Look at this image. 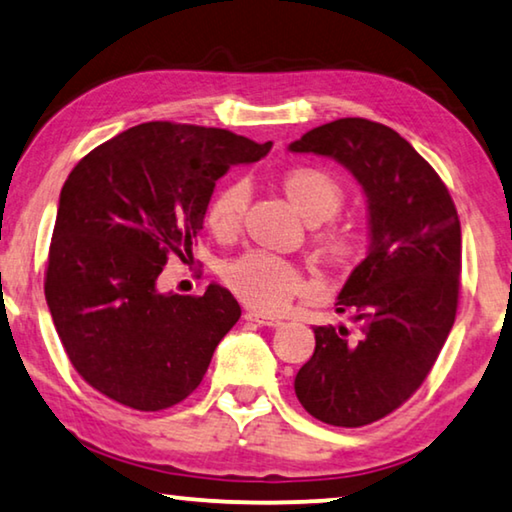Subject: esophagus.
Listing matches in <instances>:
<instances>
[{"mask_svg": "<svg viewBox=\"0 0 512 512\" xmlns=\"http://www.w3.org/2000/svg\"><path fill=\"white\" fill-rule=\"evenodd\" d=\"M245 318L256 322V325H265V327H279L281 325V318H274V316H267V313H261V311H254L249 309L245 313Z\"/></svg>", "mask_w": 512, "mask_h": 512, "instance_id": "esophagus-1", "label": "esophagus"}]
</instances>
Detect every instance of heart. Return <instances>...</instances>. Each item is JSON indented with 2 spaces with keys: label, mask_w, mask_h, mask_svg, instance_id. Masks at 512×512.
Instances as JSON below:
<instances>
[{
  "label": "heart",
  "mask_w": 512,
  "mask_h": 512,
  "mask_svg": "<svg viewBox=\"0 0 512 512\" xmlns=\"http://www.w3.org/2000/svg\"><path fill=\"white\" fill-rule=\"evenodd\" d=\"M281 190L309 224H322L336 217L343 206V190L332 176L311 167H295L281 178ZM249 203V185L231 180L212 196L208 206V226L219 240L229 242L240 233ZM318 256L334 270L350 267L359 254L355 235L348 231H325L316 235ZM226 288L251 309L279 313L304 293L302 272L281 258L265 251L249 254L226 263L222 270Z\"/></svg>",
  "instance_id": "1"
}]
</instances>
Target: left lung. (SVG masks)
Listing matches in <instances>:
<instances>
[{
    "mask_svg": "<svg viewBox=\"0 0 512 512\" xmlns=\"http://www.w3.org/2000/svg\"><path fill=\"white\" fill-rule=\"evenodd\" d=\"M288 148L332 157L366 194L371 247L336 300L357 332L313 329L316 350L295 393L322 423L368 426L421 387L451 332L462 270L458 210L437 171L382 123L338 119Z\"/></svg>",
    "mask_w": 512,
    "mask_h": 512,
    "instance_id": "8db88e82",
    "label": "left lung"
}]
</instances>
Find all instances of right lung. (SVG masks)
<instances>
[{
    "mask_svg": "<svg viewBox=\"0 0 512 512\" xmlns=\"http://www.w3.org/2000/svg\"><path fill=\"white\" fill-rule=\"evenodd\" d=\"M222 128L153 121L84 155L59 196L45 300L75 371L139 412L185 400L240 318L229 290L164 295L169 256L192 254L215 183L270 153Z\"/></svg>",
    "mask_w": 512,
    "mask_h": 512,
    "instance_id": "add662e5",
    "label": "right lung"
}]
</instances>
